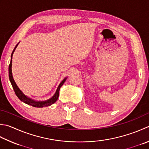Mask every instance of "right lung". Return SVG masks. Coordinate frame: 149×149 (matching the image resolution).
Returning <instances> with one entry per match:
<instances>
[{
	"mask_svg": "<svg viewBox=\"0 0 149 149\" xmlns=\"http://www.w3.org/2000/svg\"><path fill=\"white\" fill-rule=\"evenodd\" d=\"M19 43L15 46V47L13 49V50L11 53V61H10V65H9V78H10V81L11 82V85L13 86V88L15 91V93L17 95V97L19 99V100L24 102V103L27 104H30V105L34 107H37V108H42L45 107H48L52 105V104H54L55 101H56L58 100V97H59V90L61 87L63 86V84H64V83L65 82L66 79L68 78L67 77H66L64 79L61 81V83L59 84V85L58 86L56 92L54 94V95L52 96L51 98L48 99L47 100L45 101H36L34 100L33 99H31L30 97H29L28 96H27L26 95H25L24 93H23L21 90H20V88L18 87V86L17 85L16 83L15 82V81L13 79V75H12V70H11V66H12V57H13V54L14 53L15 50L16 48L18 46Z\"/></svg>",
	"mask_w": 149,
	"mask_h": 149,
	"instance_id": "obj_1",
	"label": "right lung"
}]
</instances>
